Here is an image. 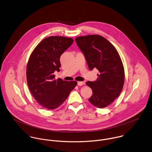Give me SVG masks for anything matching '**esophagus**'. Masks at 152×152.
<instances>
[{
	"mask_svg": "<svg viewBox=\"0 0 152 152\" xmlns=\"http://www.w3.org/2000/svg\"><path fill=\"white\" fill-rule=\"evenodd\" d=\"M85 84V83L83 82H77V85L78 86H82Z\"/></svg>",
	"mask_w": 152,
	"mask_h": 152,
	"instance_id": "34e87169",
	"label": "esophagus"
}]
</instances>
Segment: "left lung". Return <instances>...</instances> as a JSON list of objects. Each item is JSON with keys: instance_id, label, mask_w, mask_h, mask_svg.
<instances>
[{"instance_id": "obj_1", "label": "left lung", "mask_w": 152, "mask_h": 152, "mask_svg": "<svg viewBox=\"0 0 152 152\" xmlns=\"http://www.w3.org/2000/svg\"><path fill=\"white\" fill-rule=\"evenodd\" d=\"M75 41L89 69L96 68L99 72L96 81L86 83L92 90L88 100L97 108H105L120 96L124 86V69L120 56L114 46L101 35L78 37Z\"/></svg>"}]
</instances>
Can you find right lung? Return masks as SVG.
<instances>
[{
  "mask_svg": "<svg viewBox=\"0 0 152 152\" xmlns=\"http://www.w3.org/2000/svg\"><path fill=\"white\" fill-rule=\"evenodd\" d=\"M73 42V39L51 36L41 41L34 48L26 66L29 89L43 107L54 110L61 105L77 83L55 79L54 72L60 71L61 55Z\"/></svg>",
  "mask_w": 152,
  "mask_h": 152,
  "instance_id": "1",
  "label": "right lung"
}]
</instances>
